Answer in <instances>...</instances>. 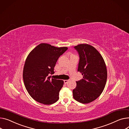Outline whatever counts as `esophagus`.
<instances>
[{"label": "esophagus", "instance_id": "obj_1", "mask_svg": "<svg viewBox=\"0 0 129 129\" xmlns=\"http://www.w3.org/2000/svg\"><path fill=\"white\" fill-rule=\"evenodd\" d=\"M69 81H70L69 80H64V83H65V84H66V83H68V82Z\"/></svg>", "mask_w": 129, "mask_h": 129}]
</instances>
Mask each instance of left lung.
Masks as SVG:
<instances>
[{"mask_svg":"<svg viewBox=\"0 0 129 129\" xmlns=\"http://www.w3.org/2000/svg\"><path fill=\"white\" fill-rule=\"evenodd\" d=\"M75 48L79 54L78 71L82 74L83 79L76 81L73 98L81 103L88 104L99 98L105 88L106 66L102 55L93 46L82 44Z\"/></svg>","mask_w":129,"mask_h":129,"instance_id":"1","label":"left lung"}]
</instances>
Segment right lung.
I'll return each instance as SVG.
<instances>
[{"label":"right lung","mask_w":129,"mask_h":129,"mask_svg":"<svg viewBox=\"0 0 129 129\" xmlns=\"http://www.w3.org/2000/svg\"><path fill=\"white\" fill-rule=\"evenodd\" d=\"M67 47H56L42 43L28 55L23 68V78L25 87L30 96L45 105L52 104L59 99V92L64 81L51 78L58 57Z\"/></svg>","instance_id":"add662e5"}]
</instances>
